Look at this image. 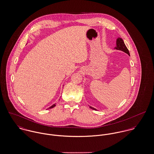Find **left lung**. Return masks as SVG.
Here are the masks:
<instances>
[{
  "label": "left lung",
  "mask_w": 154,
  "mask_h": 154,
  "mask_svg": "<svg viewBox=\"0 0 154 154\" xmlns=\"http://www.w3.org/2000/svg\"><path fill=\"white\" fill-rule=\"evenodd\" d=\"M116 50H120V51H122L123 52H124L125 53L127 54L128 55L130 56V54H129V52L128 49V48H126V45H125V43L124 42L123 39L121 38H118L117 39H116V46L114 48ZM90 108H91L92 109H94V110H95V111H97V109H96L95 108L92 107V106H89Z\"/></svg>",
  "instance_id": "left-lung-1"
}]
</instances>
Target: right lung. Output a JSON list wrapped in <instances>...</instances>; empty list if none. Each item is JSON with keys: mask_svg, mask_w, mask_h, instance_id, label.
<instances>
[{"mask_svg": "<svg viewBox=\"0 0 154 154\" xmlns=\"http://www.w3.org/2000/svg\"><path fill=\"white\" fill-rule=\"evenodd\" d=\"M56 106V103H55V104H54L53 105H52L51 107H49L48 109H51V108H54L55 106Z\"/></svg>", "mask_w": 154, "mask_h": 154, "instance_id": "1", "label": "right lung"}]
</instances>
